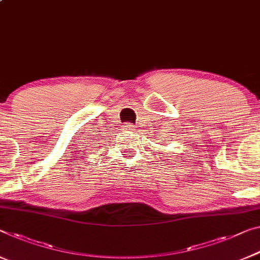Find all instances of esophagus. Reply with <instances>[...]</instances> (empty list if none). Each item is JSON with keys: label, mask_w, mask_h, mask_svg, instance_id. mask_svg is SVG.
<instances>
[{"label": "esophagus", "mask_w": 260, "mask_h": 260, "mask_svg": "<svg viewBox=\"0 0 260 260\" xmlns=\"http://www.w3.org/2000/svg\"><path fill=\"white\" fill-rule=\"evenodd\" d=\"M124 130L126 131V133L133 134L136 131V126L134 124H131V123H126V124L124 125Z\"/></svg>", "instance_id": "34e87169"}]
</instances>
